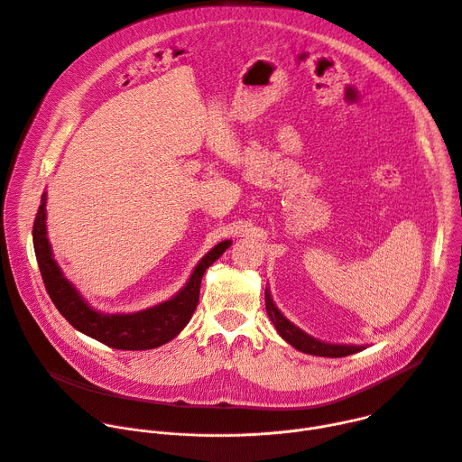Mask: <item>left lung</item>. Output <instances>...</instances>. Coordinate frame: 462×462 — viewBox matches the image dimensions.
<instances>
[{"label": "left lung", "instance_id": "obj_1", "mask_svg": "<svg viewBox=\"0 0 462 462\" xmlns=\"http://www.w3.org/2000/svg\"><path fill=\"white\" fill-rule=\"evenodd\" d=\"M265 305H267V312L274 323V327L278 328V333L298 351L307 353V355H316V356H328V358H340V356H347V355H355L358 351H362V346H333V344H323L316 338H310L309 335H305L303 331L296 325H292L274 305L269 289H265Z\"/></svg>", "mask_w": 462, "mask_h": 462}]
</instances>
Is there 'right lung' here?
<instances>
[{
  "label": "right lung",
  "mask_w": 462,
  "mask_h": 462,
  "mask_svg": "<svg viewBox=\"0 0 462 462\" xmlns=\"http://www.w3.org/2000/svg\"><path fill=\"white\" fill-rule=\"evenodd\" d=\"M32 241L45 291L60 314L80 333L122 351L155 349L173 340L189 321L197 303H199L205 271L230 246V241H223L214 246L195 267L186 287L171 300L135 314H102L80 298L75 287L63 278L52 259L45 230V193L42 195V205L32 225Z\"/></svg>",
  "instance_id": "right-lung-1"
}]
</instances>
